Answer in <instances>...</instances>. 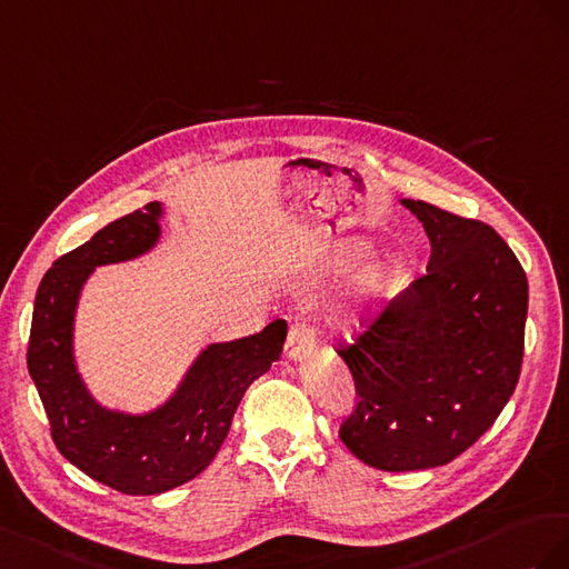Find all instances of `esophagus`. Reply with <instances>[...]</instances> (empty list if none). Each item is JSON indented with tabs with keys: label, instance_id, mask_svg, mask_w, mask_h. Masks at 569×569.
I'll list each match as a JSON object with an SVG mask.
<instances>
[{
	"label": "esophagus",
	"instance_id": "esophagus-1",
	"mask_svg": "<svg viewBox=\"0 0 569 569\" xmlns=\"http://www.w3.org/2000/svg\"><path fill=\"white\" fill-rule=\"evenodd\" d=\"M315 350V329L307 321H298L290 327L286 340V355L293 360H302Z\"/></svg>",
	"mask_w": 569,
	"mask_h": 569
}]
</instances>
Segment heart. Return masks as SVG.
Returning <instances> with one entry per match:
<instances>
[{
  "label": "heart",
  "instance_id": "b5f03b06",
  "mask_svg": "<svg viewBox=\"0 0 569 569\" xmlns=\"http://www.w3.org/2000/svg\"><path fill=\"white\" fill-rule=\"evenodd\" d=\"M340 254H346V257H355V254H357V248H355V246H346L343 250H340Z\"/></svg>",
  "mask_w": 569,
  "mask_h": 569
}]
</instances>
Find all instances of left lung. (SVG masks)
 <instances>
[{"mask_svg":"<svg viewBox=\"0 0 569 569\" xmlns=\"http://www.w3.org/2000/svg\"><path fill=\"white\" fill-rule=\"evenodd\" d=\"M431 242L427 273L338 348L355 381L340 441L383 472L441 467L506 408L525 357L527 273L489 223L402 200Z\"/></svg>","mask_w":569,"mask_h":569,"instance_id":"1","label":"left lung"}]
</instances>
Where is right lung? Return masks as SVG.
Instances as JSON below:
<instances>
[{"instance_id":"1","label":"right lung","mask_w":569,"mask_h":569,"mask_svg":"<svg viewBox=\"0 0 569 569\" xmlns=\"http://www.w3.org/2000/svg\"><path fill=\"white\" fill-rule=\"evenodd\" d=\"M159 202L107 223L61 254L42 276L28 340V371L50 419L52 441L80 472L113 491L154 496L198 477L214 460L248 386L279 360L286 321L214 343L198 357L169 402L150 415L109 412L80 381L73 312L94 267L148 252L159 238Z\"/></svg>"}]
</instances>
